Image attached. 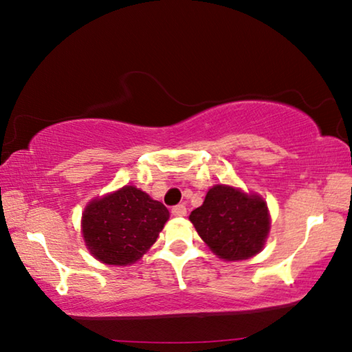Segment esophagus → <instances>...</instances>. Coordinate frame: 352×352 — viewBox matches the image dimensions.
Masks as SVG:
<instances>
[{
  "mask_svg": "<svg viewBox=\"0 0 352 352\" xmlns=\"http://www.w3.org/2000/svg\"><path fill=\"white\" fill-rule=\"evenodd\" d=\"M170 212H172V216H175V217H183V216H186V206H184L183 204L175 205V206H172Z\"/></svg>",
  "mask_w": 352,
  "mask_h": 352,
  "instance_id": "esophagus-1",
  "label": "esophagus"
}]
</instances>
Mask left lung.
<instances>
[{
	"label": "left lung",
	"mask_w": 352,
	"mask_h": 352,
	"mask_svg": "<svg viewBox=\"0 0 352 352\" xmlns=\"http://www.w3.org/2000/svg\"><path fill=\"white\" fill-rule=\"evenodd\" d=\"M189 220L208 247L226 261L261 252L270 230L264 200L222 184L208 190L204 205L190 212Z\"/></svg>",
	"instance_id": "1"
}]
</instances>
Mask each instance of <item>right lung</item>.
<instances>
[{"label":"right lung","instance_id":"right-lung-1","mask_svg":"<svg viewBox=\"0 0 352 352\" xmlns=\"http://www.w3.org/2000/svg\"><path fill=\"white\" fill-rule=\"evenodd\" d=\"M169 211L133 186L93 200L82 216V233L94 258L109 265L133 264L157 241Z\"/></svg>","mask_w":352,"mask_h":352}]
</instances>
